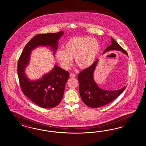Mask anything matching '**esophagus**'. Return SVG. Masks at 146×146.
Segmentation results:
<instances>
[{
    "mask_svg": "<svg viewBox=\"0 0 146 146\" xmlns=\"http://www.w3.org/2000/svg\"><path fill=\"white\" fill-rule=\"evenodd\" d=\"M70 76H71V78H75V77H76V75L74 74L71 73V74H70Z\"/></svg>",
    "mask_w": 146,
    "mask_h": 146,
    "instance_id": "esophagus-1",
    "label": "esophagus"
}]
</instances>
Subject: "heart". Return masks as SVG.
Segmentation results:
<instances>
[{
  "instance_id": "obj_1",
  "label": "heart",
  "mask_w": 146,
  "mask_h": 146,
  "mask_svg": "<svg viewBox=\"0 0 146 146\" xmlns=\"http://www.w3.org/2000/svg\"><path fill=\"white\" fill-rule=\"evenodd\" d=\"M100 45L97 40L90 37H80L69 40L65 49H58L56 58L65 70L70 68L74 58L76 64L81 68L91 66L97 58Z\"/></svg>"
}]
</instances>
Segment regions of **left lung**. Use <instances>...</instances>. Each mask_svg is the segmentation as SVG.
<instances>
[{
  "instance_id": "obj_1",
  "label": "left lung",
  "mask_w": 146,
  "mask_h": 146,
  "mask_svg": "<svg viewBox=\"0 0 146 146\" xmlns=\"http://www.w3.org/2000/svg\"><path fill=\"white\" fill-rule=\"evenodd\" d=\"M111 44L104 51L103 54L109 51L118 50L128 56L126 51L111 37ZM98 59H97L91 66L81 71L78 75L79 84V92L81 98L85 104L92 108H97L104 106L113 101L126 88L107 90L100 88L94 79V73L97 66Z\"/></svg>"
}]
</instances>
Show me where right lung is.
Segmentation results:
<instances>
[{"label":"right lung","instance_id":"right-lung-1","mask_svg":"<svg viewBox=\"0 0 146 146\" xmlns=\"http://www.w3.org/2000/svg\"><path fill=\"white\" fill-rule=\"evenodd\" d=\"M64 31L57 33L38 34L25 46L18 63V74L22 92L31 101L43 108H52L62 101L69 73L54 65L52 70L39 79H29L26 74L31 51L39 46L50 47L53 56L57 50L58 40Z\"/></svg>","mask_w":146,"mask_h":146}]
</instances>
